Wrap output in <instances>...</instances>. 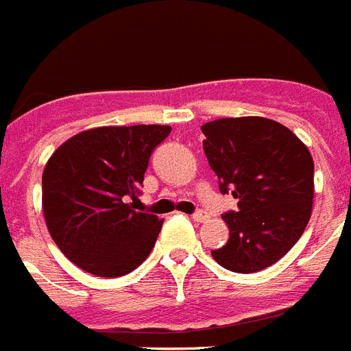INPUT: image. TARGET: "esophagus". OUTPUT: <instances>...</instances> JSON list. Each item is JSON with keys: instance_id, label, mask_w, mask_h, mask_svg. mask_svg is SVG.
I'll return each instance as SVG.
<instances>
[{"instance_id": "1", "label": "esophagus", "mask_w": 351, "mask_h": 351, "mask_svg": "<svg viewBox=\"0 0 351 351\" xmlns=\"http://www.w3.org/2000/svg\"><path fill=\"white\" fill-rule=\"evenodd\" d=\"M204 217H206V215H204L203 210H197V212H193L192 214V219L195 221V223H203Z\"/></svg>"}]
</instances>
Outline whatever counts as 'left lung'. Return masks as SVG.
Instances as JSON below:
<instances>
[{
  "label": "left lung",
  "mask_w": 351,
  "mask_h": 351,
  "mask_svg": "<svg viewBox=\"0 0 351 351\" xmlns=\"http://www.w3.org/2000/svg\"><path fill=\"white\" fill-rule=\"evenodd\" d=\"M201 130L221 193L237 199V210L223 214L228 241L212 257L237 274L265 270L291 250L310 221L312 154L290 128L266 117H224Z\"/></svg>",
  "instance_id": "1"
}]
</instances>
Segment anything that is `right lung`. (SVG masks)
I'll return each mask as SVG.
<instances>
[{
  "label": "right lung",
  "instance_id": "1",
  "mask_svg": "<svg viewBox=\"0 0 351 351\" xmlns=\"http://www.w3.org/2000/svg\"><path fill=\"white\" fill-rule=\"evenodd\" d=\"M172 128H92L70 137L43 172V214L60 250L99 277L130 274L161 232L158 215L137 212L150 156Z\"/></svg>",
  "mask_w": 351,
  "mask_h": 351
}]
</instances>
